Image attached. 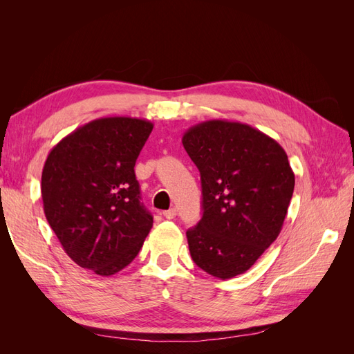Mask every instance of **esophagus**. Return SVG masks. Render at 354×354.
<instances>
[{
  "instance_id": "34e87169",
  "label": "esophagus",
  "mask_w": 354,
  "mask_h": 354,
  "mask_svg": "<svg viewBox=\"0 0 354 354\" xmlns=\"http://www.w3.org/2000/svg\"><path fill=\"white\" fill-rule=\"evenodd\" d=\"M176 216H177V209L176 208H169V209L164 211V217L168 218V220L176 218Z\"/></svg>"
}]
</instances>
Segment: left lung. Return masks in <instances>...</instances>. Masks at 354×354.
Masks as SVG:
<instances>
[{
	"mask_svg": "<svg viewBox=\"0 0 354 354\" xmlns=\"http://www.w3.org/2000/svg\"><path fill=\"white\" fill-rule=\"evenodd\" d=\"M183 146L201 173L202 218L186 232L192 260L218 279L245 273L279 236L295 177L282 146L251 125L212 120Z\"/></svg>",
	"mask_w": 354,
	"mask_h": 354,
	"instance_id": "8db88e82",
	"label": "left lung"
}]
</instances>
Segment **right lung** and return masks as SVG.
Listing matches in <instances>:
<instances>
[{"instance_id": "add662e5", "label": "right lung", "mask_w": 354, "mask_h": 354, "mask_svg": "<svg viewBox=\"0 0 354 354\" xmlns=\"http://www.w3.org/2000/svg\"><path fill=\"white\" fill-rule=\"evenodd\" d=\"M152 128L137 118H100L62 138L47 156L41 177L46 217L82 269L121 272L152 229L134 173Z\"/></svg>"}]
</instances>
